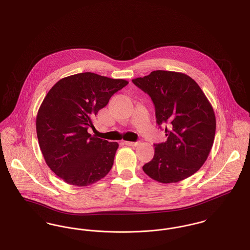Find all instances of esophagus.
Masks as SVG:
<instances>
[{
    "mask_svg": "<svg viewBox=\"0 0 250 250\" xmlns=\"http://www.w3.org/2000/svg\"><path fill=\"white\" fill-rule=\"evenodd\" d=\"M139 144H140L139 142H127V141L125 142V145L128 146H137Z\"/></svg>",
    "mask_w": 250,
    "mask_h": 250,
    "instance_id": "1",
    "label": "esophagus"
}]
</instances>
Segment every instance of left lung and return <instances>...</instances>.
Instances as JSON below:
<instances>
[{
	"instance_id": "8db88e82",
	"label": "left lung",
	"mask_w": 250,
	"mask_h": 250,
	"mask_svg": "<svg viewBox=\"0 0 250 250\" xmlns=\"http://www.w3.org/2000/svg\"><path fill=\"white\" fill-rule=\"evenodd\" d=\"M133 83L155 105L157 124L165 126V143L155 145L152 161L144 172L161 183H175L196 173L213 145L216 120L198 84L187 74L154 71ZM162 128V127H161Z\"/></svg>"
}]
</instances>
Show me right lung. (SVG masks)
Listing matches in <instances>:
<instances>
[{
	"instance_id": "add662e5",
	"label": "right lung",
	"mask_w": 250,
	"mask_h": 250,
	"mask_svg": "<svg viewBox=\"0 0 250 250\" xmlns=\"http://www.w3.org/2000/svg\"><path fill=\"white\" fill-rule=\"evenodd\" d=\"M127 84L125 79L81 73L60 79L48 91L38 111L37 136L47 165L63 181L85 187L112 168L118 143L92 137L88 128Z\"/></svg>"
}]
</instances>
